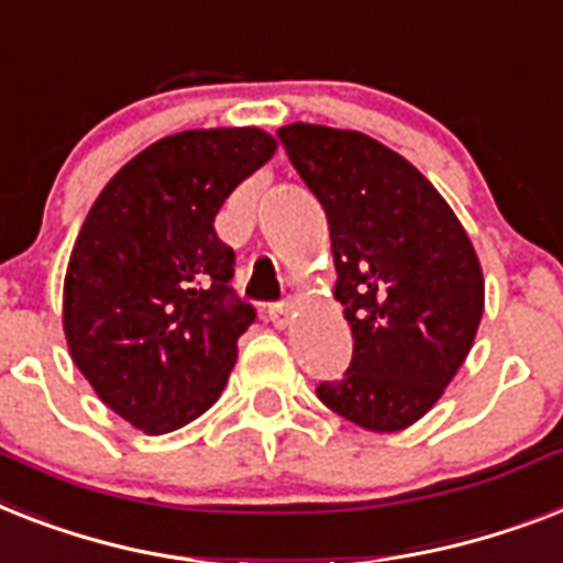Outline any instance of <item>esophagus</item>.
Returning <instances> with one entry per match:
<instances>
[{
  "mask_svg": "<svg viewBox=\"0 0 563 563\" xmlns=\"http://www.w3.org/2000/svg\"><path fill=\"white\" fill-rule=\"evenodd\" d=\"M291 314H295V303H291V300H283V303L268 306V321H272L277 329L289 327Z\"/></svg>",
  "mask_w": 563,
  "mask_h": 563,
  "instance_id": "obj_1",
  "label": "esophagus"
}]
</instances>
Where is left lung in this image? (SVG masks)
<instances>
[{
    "label": "left lung",
    "instance_id": "obj_1",
    "mask_svg": "<svg viewBox=\"0 0 563 563\" xmlns=\"http://www.w3.org/2000/svg\"><path fill=\"white\" fill-rule=\"evenodd\" d=\"M277 139L323 205L353 329V361L318 399L367 431H405L472 350L486 297L477 251L440 190L376 139L318 123Z\"/></svg>",
    "mask_w": 563,
    "mask_h": 563
}]
</instances>
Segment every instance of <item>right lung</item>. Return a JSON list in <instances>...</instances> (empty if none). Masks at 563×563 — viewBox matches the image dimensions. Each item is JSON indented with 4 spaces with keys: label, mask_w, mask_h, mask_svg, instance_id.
<instances>
[{
    "label": "right lung",
    "mask_w": 563,
    "mask_h": 563,
    "mask_svg": "<svg viewBox=\"0 0 563 563\" xmlns=\"http://www.w3.org/2000/svg\"><path fill=\"white\" fill-rule=\"evenodd\" d=\"M277 141L257 126L187 130L126 162L91 205L63 283L68 353L107 408L170 433L219 399L254 306L231 289L213 219Z\"/></svg>",
    "instance_id": "obj_1"
}]
</instances>
